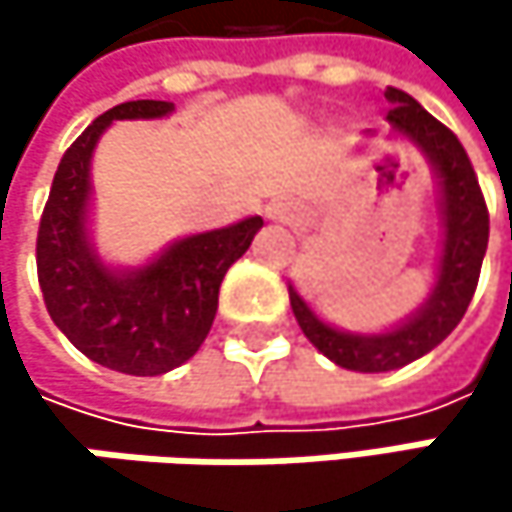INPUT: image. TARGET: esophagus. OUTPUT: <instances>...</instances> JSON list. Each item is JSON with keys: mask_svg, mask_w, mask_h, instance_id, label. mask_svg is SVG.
Segmentation results:
<instances>
[{"mask_svg": "<svg viewBox=\"0 0 512 512\" xmlns=\"http://www.w3.org/2000/svg\"><path fill=\"white\" fill-rule=\"evenodd\" d=\"M266 216H269V219L287 222V219H290V210H287V204H269V207H266Z\"/></svg>", "mask_w": 512, "mask_h": 512, "instance_id": "esophagus-1", "label": "esophagus"}]
</instances>
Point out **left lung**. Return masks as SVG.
<instances>
[{
    "instance_id": "left-lung-1",
    "label": "left lung",
    "mask_w": 512,
    "mask_h": 512,
    "mask_svg": "<svg viewBox=\"0 0 512 512\" xmlns=\"http://www.w3.org/2000/svg\"><path fill=\"white\" fill-rule=\"evenodd\" d=\"M385 97L391 103L385 115L388 127L424 151L439 180V210H442L445 240H442L436 284L427 302L412 317L379 335H356L329 326L290 287V308L305 338L338 367L358 373L397 370L415 358L427 356L433 347H439L457 329L474 296L480 263L489 243L486 201L460 139L406 91L388 88Z\"/></svg>"
}]
</instances>
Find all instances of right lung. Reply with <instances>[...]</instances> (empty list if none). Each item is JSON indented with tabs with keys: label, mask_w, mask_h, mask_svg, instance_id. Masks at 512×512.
Instances as JSON below:
<instances>
[{
	"label": "right lung",
	"mask_w": 512,
	"mask_h": 512,
	"mask_svg": "<svg viewBox=\"0 0 512 512\" xmlns=\"http://www.w3.org/2000/svg\"><path fill=\"white\" fill-rule=\"evenodd\" d=\"M174 103L130 100L103 112L58 162L38 228V281L52 323L103 367L130 376H159L198 353L234 260L263 228L260 216L192 234L136 269L103 263L88 231L91 156L115 121L165 118Z\"/></svg>",
	"instance_id": "add662e5"
}]
</instances>
